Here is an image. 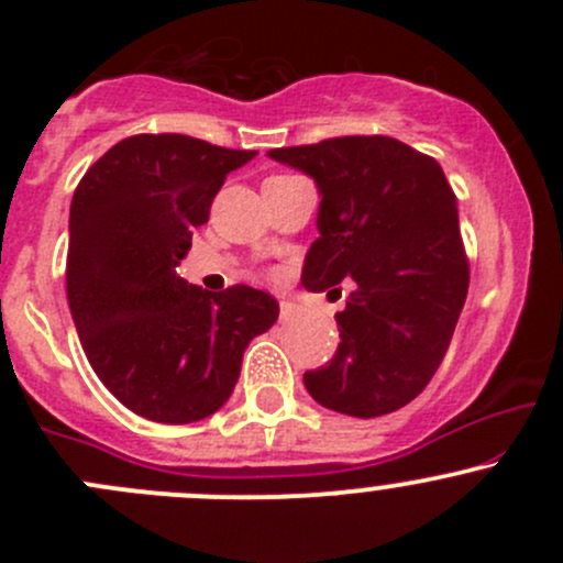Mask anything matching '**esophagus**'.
Listing matches in <instances>:
<instances>
[{"mask_svg": "<svg viewBox=\"0 0 563 563\" xmlns=\"http://www.w3.org/2000/svg\"><path fill=\"white\" fill-rule=\"evenodd\" d=\"M297 316H299L297 305L288 302V299H283V302H280V321H294Z\"/></svg>", "mask_w": 563, "mask_h": 563, "instance_id": "34e87169", "label": "esophagus"}]
</instances>
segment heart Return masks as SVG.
<instances>
[{"instance_id": "heart-1", "label": "heart", "mask_w": 563, "mask_h": 563, "mask_svg": "<svg viewBox=\"0 0 563 563\" xmlns=\"http://www.w3.org/2000/svg\"><path fill=\"white\" fill-rule=\"evenodd\" d=\"M280 176H288V174H280Z\"/></svg>"}]
</instances>
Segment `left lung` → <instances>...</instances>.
Instances as JSON below:
<instances>
[{
  "label": "left lung",
  "mask_w": 563,
  "mask_h": 563,
  "mask_svg": "<svg viewBox=\"0 0 563 563\" xmlns=\"http://www.w3.org/2000/svg\"><path fill=\"white\" fill-rule=\"evenodd\" d=\"M269 157L313 176L321 192V236L308 250L302 286L327 291L354 280L334 316L338 351L305 373V387L349 417L397 411L439 371L468 294L450 181L433 157L389 135H340Z\"/></svg>",
  "instance_id": "obj_1"
}]
</instances>
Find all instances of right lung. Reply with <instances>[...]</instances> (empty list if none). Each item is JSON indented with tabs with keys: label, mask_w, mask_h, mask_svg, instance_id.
Instances as JSON below:
<instances>
[{
	"label": "right lung",
	"mask_w": 563,
	"mask_h": 563,
	"mask_svg": "<svg viewBox=\"0 0 563 563\" xmlns=\"http://www.w3.org/2000/svg\"><path fill=\"white\" fill-rule=\"evenodd\" d=\"M253 157L190 135L141 133L113 144L73 192L65 275L84 354L108 391L152 422L218 411L247 343L280 313L258 288L212 294L174 269L225 176Z\"/></svg>",
	"instance_id": "1"
}]
</instances>
